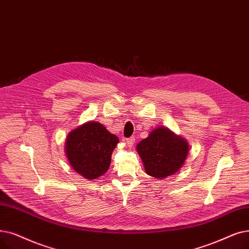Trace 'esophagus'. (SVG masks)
I'll return each mask as SVG.
<instances>
[{"mask_svg":"<svg viewBox=\"0 0 249 249\" xmlns=\"http://www.w3.org/2000/svg\"><path fill=\"white\" fill-rule=\"evenodd\" d=\"M134 142H135V138H134V136H131V137H129V138H126V143H127V145H128L129 147H132V145L134 144Z\"/></svg>","mask_w":249,"mask_h":249,"instance_id":"esophagus-1","label":"esophagus"}]
</instances>
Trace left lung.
Masks as SVG:
<instances>
[{"mask_svg": "<svg viewBox=\"0 0 249 249\" xmlns=\"http://www.w3.org/2000/svg\"><path fill=\"white\" fill-rule=\"evenodd\" d=\"M145 172L161 179L176 172L184 164L188 154V143L167 128H157L142 139L137 146Z\"/></svg>", "mask_w": 249, "mask_h": 249, "instance_id": "left-lung-1", "label": "left lung"}]
</instances>
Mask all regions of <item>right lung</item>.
<instances>
[{
  "label": "right lung",
  "instance_id": "right-lung-1",
  "mask_svg": "<svg viewBox=\"0 0 249 249\" xmlns=\"http://www.w3.org/2000/svg\"><path fill=\"white\" fill-rule=\"evenodd\" d=\"M119 139L98 122H88L71 131L66 140V155L71 167L88 179L107 171Z\"/></svg>",
  "mask_w": 249,
  "mask_h": 249
}]
</instances>
